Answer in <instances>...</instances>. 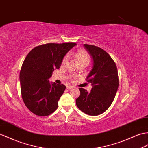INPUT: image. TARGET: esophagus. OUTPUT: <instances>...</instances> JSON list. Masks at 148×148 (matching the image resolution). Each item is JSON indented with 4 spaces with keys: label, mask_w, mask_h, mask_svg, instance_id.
Listing matches in <instances>:
<instances>
[{
    "label": "esophagus",
    "mask_w": 148,
    "mask_h": 148,
    "mask_svg": "<svg viewBox=\"0 0 148 148\" xmlns=\"http://www.w3.org/2000/svg\"><path fill=\"white\" fill-rule=\"evenodd\" d=\"M66 88L68 89V90H69V89H72V88H74V86H70V85H67V86H66Z\"/></svg>",
    "instance_id": "1"
}]
</instances>
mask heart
<instances>
[{
    "mask_svg": "<svg viewBox=\"0 0 148 148\" xmlns=\"http://www.w3.org/2000/svg\"><path fill=\"white\" fill-rule=\"evenodd\" d=\"M75 57H76L78 64L80 63H82V62H86V63H89L90 62V56L86 51L81 50L78 51L76 55H75ZM68 60V56L66 55L64 57V58H62V64L64 65L66 64Z\"/></svg>",
    "mask_w": 148,
    "mask_h": 148,
    "instance_id": "b5f03b06",
    "label": "heart"
}]
</instances>
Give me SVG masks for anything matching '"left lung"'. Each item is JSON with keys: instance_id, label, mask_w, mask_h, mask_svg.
Returning a JSON list of instances; mask_svg holds the SVG:
<instances>
[{"instance_id": "left-lung-1", "label": "left lung", "mask_w": 148, "mask_h": 148, "mask_svg": "<svg viewBox=\"0 0 148 148\" xmlns=\"http://www.w3.org/2000/svg\"><path fill=\"white\" fill-rule=\"evenodd\" d=\"M93 59V67L86 77L92 85L91 92L79 88L80 96L75 102L79 109L90 115H98L111 105L118 90V71L114 60L103 49L84 44Z\"/></svg>"}]
</instances>
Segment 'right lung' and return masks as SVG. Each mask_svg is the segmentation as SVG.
Here are the masks:
<instances>
[{
    "label": "right lung",
    "instance_id": "1",
    "mask_svg": "<svg viewBox=\"0 0 148 148\" xmlns=\"http://www.w3.org/2000/svg\"><path fill=\"white\" fill-rule=\"evenodd\" d=\"M75 43H47L31 50L20 71L21 92L26 107L34 114L48 116L56 110L66 86L50 84L49 79L59 69L62 58Z\"/></svg>",
    "mask_w": 148,
    "mask_h": 148
}]
</instances>
